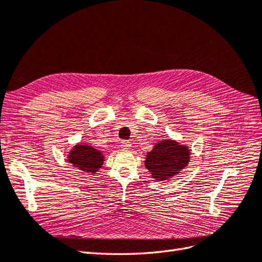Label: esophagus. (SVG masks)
<instances>
[{"mask_svg":"<svg viewBox=\"0 0 262 262\" xmlns=\"http://www.w3.org/2000/svg\"><path fill=\"white\" fill-rule=\"evenodd\" d=\"M122 148L125 149V150H129V149L132 148L130 141H128V140H123V141H122Z\"/></svg>","mask_w":262,"mask_h":262,"instance_id":"obj_1","label":"esophagus"}]
</instances>
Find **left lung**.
I'll list each match as a JSON object with an SVG mask.
<instances>
[{"instance_id":"1","label":"left lung","mask_w":262,"mask_h":262,"mask_svg":"<svg viewBox=\"0 0 262 262\" xmlns=\"http://www.w3.org/2000/svg\"><path fill=\"white\" fill-rule=\"evenodd\" d=\"M190 158L188 146L168 138L158 141L152 150L147 152L145 166L155 180L166 181L181 173L188 167Z\"/></svg>"}]
</instances>
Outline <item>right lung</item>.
Segmentation results:
<instances>
[{"mask_svg":"<svg viewBox=\"0 0 262 262\" xmlns=\"http://www.w3.org/2000/svg\"><path fill=\"white\" fill-rule=\"evenodd\" d=\"M67 161L83 173L94 174L103 166L104 155L103 151L94 148L92 145L78 143L68 151Z\"/></svg>","mask_w":262,"mask_h":262,"instance_id":"1","label":"right lung"}]
</instances>
